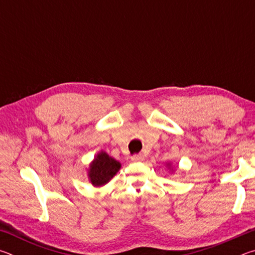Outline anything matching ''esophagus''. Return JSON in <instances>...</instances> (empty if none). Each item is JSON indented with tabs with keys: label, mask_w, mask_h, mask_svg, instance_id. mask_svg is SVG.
Segmentation results:
<instances>
[{
	"label": "esophagus",
	"mask_w": 255,
	"mask_h": 255,
	"mask_svg": "<svg viewBox=\"0 0 255 255\" xmlns=\"http://www.w3.org/2000/svg\"><path fill=\"white\" fill-rule=\"evenodd\" d=\"M143 159H144V156L141 154H135L131 156L132 162H140V161H143Z\"/></svg>",
	"instance_id": "1"
}]
</instances>
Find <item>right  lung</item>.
I'll return each instance as SVG.
<instances>
[{
	"mask_svg": "<svg viewBox=\"0 0 255 255\" xmlns=\"http://www.w3.org/2000/svg\"><path fill=\"white\" fill-rule=\"evenodd\" d=\"M120 169V163L105 152L99 153L90 165L89 178L93 185H103L114 178Z\"/></svg>",
	"mask_w": 255,
	"mask_h": 255,
	"instance_id": "add662e5",
	"label": "right lung"
}]
</instances>
